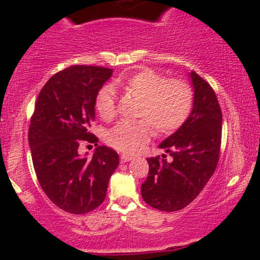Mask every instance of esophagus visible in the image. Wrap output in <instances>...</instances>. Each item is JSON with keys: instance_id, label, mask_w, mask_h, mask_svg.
Here are the masks:
<instances>
[{"instance_id": "esophagus-1", "label": "esophagus", "mask_w": 260, "mask_h": 260, "mask_svg": "<svg viewBox=\"0 0 260 260\" xmlns=\"http://www.w3.org/2000/svg\"><path fill=\"white\" fill-rule=\"evenodd\" d=\"M133 157L131 156V155H127V154H122L121 155V162H128V161L132 160Z\"/></svg>"}]
</instances>
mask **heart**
<instances>
[{"mask_svg":"<svg viewBox=\"0 0 260 260\" xmlns=\"http://www.w3.org/2000/svg\"><path fill=\"white\" fill-rule=\"evenodd\" d=\"M121 85L140 99L137 116L145 118L136 122L121 121L106 134L112 148L127 154L139 151L153 136V126L160 134L177 131L186 122L192 110V90L187 83L166 79L153 70L131 74ZM95 109L103 120L116 116V99L111 88H103L95 98Z\"/></svg>","mask_w":260,"mask_h":260,"instance_id":"b5f03b06","label":"heart"}]
</instances>
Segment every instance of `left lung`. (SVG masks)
Returning <instances> with one entry per match:
<instances>
[{
	"label": "left lung",
	"instance_id": "1",
	"mask_svg": "<svg viewBox=\"0 0 260 260\" xmlns=\"http://www.w3.org/2000/svg\"><path fill=\"white\" fill-rule=\"evenodd\" d=\"M193 107L182 126L159 148L172 161L149 157V174L142 197L157 210L177 211L198 197L215 171L221 144L222 115L213 88L194 71L189 72Z\"/></svg>",
	"mask_w": 260,
	"mask_h": 260
}]
</instances>
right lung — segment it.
I'll return each instance as SVG.
<instances>
[{"mask_svg": "<svg viewBox=\"0 0 260 260\" xmlns=\"http://www.w3.org/2000/svg\"><path fill=\"white\" fill-rule=\"evenodd\" d=\"M112 72L72 66L56 73L41 89L31 116L28 139L39 183L53 204L76 215L105 201L110 177L120 162L118 154L104 145L91 159L78 153L82 142H99L89 129L95 120V98Z\"/></svg>", "mask_w": 260, "mask_h": 260, "instance_id": "obj_1", "label": "right lung"}]
</instances>
